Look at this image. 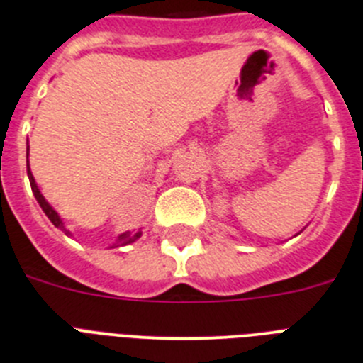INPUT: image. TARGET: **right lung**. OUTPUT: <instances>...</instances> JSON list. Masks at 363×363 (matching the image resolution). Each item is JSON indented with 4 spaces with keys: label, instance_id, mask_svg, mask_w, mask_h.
Listing matches in <instances>:
<instances>
[{
    "label": "right lung",
    "instance_id": "add662e5",
    "mask_svg": "<svg viewBox=\"0 0 363 363\" xmlns=\"http://www.w3.org/2000/svg\"><path fill=\"white\" fill-rule=\"evenodd\" d=\"M27 157H28V152H27ZM27 174H28V181H30V186H32V191H34V197H35V201L39 202V206H41V210L45 211V215H47L48 218H50V222H52V224H54L55 228H60V230H63L65 233L68 235L67 228L63 226V222H61V218H60V215H57V211H55L54 208H52V206L48 204L47 201H45V197H43V195H41V191H39L38 184H35V181H34V175H32L30 168H28V161H27ZM141 235H143L141 230H139V231H126V233H123V235H119V237H117V244H116V246H126V244H130V242H133V240H137V238L141 237Z\"/></svg>",
    "mask_w": 363,
    "mask_h": 363
}]
</instances>
